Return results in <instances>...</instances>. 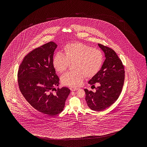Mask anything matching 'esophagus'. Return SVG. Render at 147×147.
<instances>
[{"label": "esophagus", "instance_id": "esophagus-1", "mask_svg": "<svg viewBox=\"0 0 147 147\" xmlns=\"http://www.w3.org/2000/svg\"><path fill=\"white\" fill-rule=\"evenodd\" d=\"M70 89L71 90V91H76L78 90V88H73L71 87L70 88Z\"/></svg>", "mask_w": 147, "mask_h": 147}]
</instances>
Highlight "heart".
Segmentation results:
<instances>
[{"mask_svg": "<svg viewBox=\"0 0 147 147\" xmlns=\"http://www.w3.org/2000/svg\"><path fill=\"white\" fill-rule=\"evenodd\" d=\"M63 53H58L53 57V67L59 73L65 71L70 63L75 71L67 72L61 77L63 84L75 88L82 84L84 76L92 77L99 71L103 62L102 52L81 43L67 45Z\"/></svg>", "mask_w": 147, "mask_h": 147, "instance_id": "obj_1", "label": "heart"}]
</instances>
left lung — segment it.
Wrapping results in <instances>:
<instances>
[{"mask_svg": "<svg viewBox=\"0 0 147 147\" xmlns=\"http://www.w3.org/2000/svg\"><path fill=\"white\" fill-rule=\"evenodd\" d=\"M98 46L105 54L106 59L101 68L88 82L99 84L96 92L84 89L88 106L91 109L101 111L109 107L119 98L125 81V69L121 59L113 49L103 45Z\"/></svg>", "mask_w": 147, "mask_h": 147, "instance_id": "8db88e82", "label": "left lung"}]
</instances>
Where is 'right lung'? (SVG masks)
Segmentation results:
<instances>
[{
  "mask_svg": "<svg viewBox=\"0 0 147 147\" xmlns=\"http://www.w3.org/2000/svg\"><path fill=\"white\" fill-rule=\"evenodd\" d=\"M57 45L53 41L35 48L24 57L18 71L19 89L31 106L40 113L52 116L63 111L70 90L68 88L55 89L59 78L53 65Z\"/></svg>",
  "mask_w": 147,
  "mask_h": 147,
  "instance_id": "add662e5",
  "label": "right lung"
}]
</instances>
